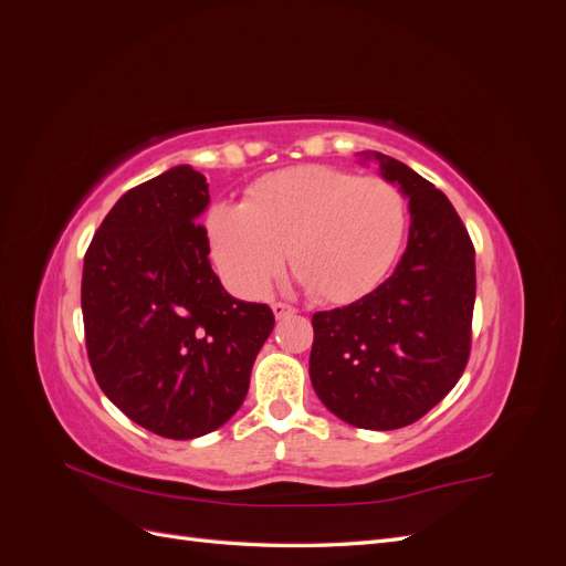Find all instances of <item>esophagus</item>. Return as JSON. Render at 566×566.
Listing matches in <instances>:
<instances>
[{
  "mask_svg": "<svg viewBox=\"0 0 566 566\" xmlns=\"http://www.w3.org/2000/svg\"><path fill=\"white\" fill-rule=\"evenodd\" d=\"M271 310H273V314H276V318H285V316L297 312L295 306H290V304H285V302H273Z\"/></svg>",
  "mask_w": 566,
  "mask_h": 566,
  "instance_id": "1",
  "label": "esophagus"
}]
</instances>
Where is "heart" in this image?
<instances>
[{"label":"heart","instance_id":"b5f03b06","mask_svg":"<svg viewBox=\"0 0 566 566\" xmlns=\"http://www.w3.org/2000/svg\"><path fill=\"white\" fill-rule=\"evenodd\" d=\"M403 231L397 186L328 165L279 169L256 179L243 202H214L205 217L217 271L245 297L264 293L287 252L312 297L352 302L380 283Z\"/></svg>","mask_w":566,"mask_h":566}]
</instances>
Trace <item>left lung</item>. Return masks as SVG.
I'll return each instance as SVG.
<instances>
[{"instance_id":"1","label":"left lung","mask_w":566,"mask_h":566,"mask_svg":"<svg viewBox=\"0 0 566 566\" xmlns=\"http://www.w3.org/2000/svg\"><path fill=\"white\" fill-rule=\"evenodd\" d=\"M408 198V245L391 276L312 318L310 378L323 406L361 430L420 420L460 380L470 356L474 248L451 200L408 165L361 153Z\"/></svg>"}]
</instances>
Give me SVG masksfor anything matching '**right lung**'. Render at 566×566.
<instances>
[{
  "instance_id": "right-lung-1",
  "label": "right lung",
  "mask_w": 566,
  "mask_h": 566,
  "mask_svg": "<svg viewBox=\"0 0 566 566\" xmlns=\"http://www.w3.org/2000/svg\"><path fill=\"white\" fill-rule=\"evenodd\" d=\"M208 181L177 165L119 198L84 254L82 318L98 387L136 424L196 439L241 408L273 331L266 304L231 297L198 217Z\"/></svg>"
}]
</instances>
